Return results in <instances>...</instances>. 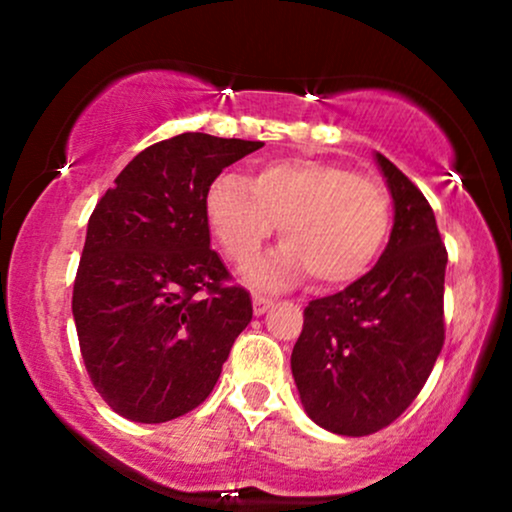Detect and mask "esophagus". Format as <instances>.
<instances>
[{
    "mask_svg": "<svg viewBox=\"0 0 512 512\" xmlns=\"http://www.w3.org/2000/svg\"><path fill=\"white\" fill-rule=\"evenodd\" d=\"M269 308H272V298L252 296V310H255V315H264Z\"/></svg>",
    "mask_w": 512,
    "mask_h": 512,
    "instance_id": "34e87169",
    "label": "esophagus"
}]
</instances>
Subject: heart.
I'll list each match as a JSON object with an SVG mask.
<instances>
[{
  "instance_id": "1",
  "label": "heart",
  "mask_w": 512,
  "mask_h": 512,
  "mask_svg": "<svg viewBox=\"0 0 512 512\" xmlns=\"http://www.w3.org/2000/svg\"><path fill=\"white\" fill-rule=\"evenodd\" d=\"M204 214L219 245L245 267L272 238L284 245L252 272L274 284L310 272L320 286H346L370 269L390 228V199L375 180L337 163L279 158L250 182L221 173L204 197Z\"/></svg>"
}]
</instances>
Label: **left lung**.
<instances>
[{
    "mask_svg": "<svg viewBox=\"0 0 512 512\" xmlns=\"http://www.w3.org/2000/svg\"><path fill=\"white\" fill-rule=\"evenodd\" d=\"M395 207L378 264L310 301L291 354L305 414L339 436H370L414 402L443 349L445 252L419 187L375 154Z\"/></svg>",
    "mask_w": 512,
    "mask_h": 512,
    "instance_id": "left-lung-1",
    "label": "left lung"
}]
</instances>
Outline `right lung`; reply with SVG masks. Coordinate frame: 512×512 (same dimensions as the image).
Wrapping results in <instances>:
<instances>
[{
    "label": "right lung",
    "mask_w": 512,
    "mask_h": 512,
    "mask_svg": "<svg viewBox=\"0 0 512 512\" xmlns=\"http://www.w3.org/2000/svg\"><path fill=\"white\" fill-rule=\"evenodd\" d=\"M262 142L185 132L127 163L86 228L72 313L101 397L137 424L187 414L214 390L250 293L209 248L204 197Z\"/></svg>",
    "instance_id": "right-lung-1"
}]
</instances>
